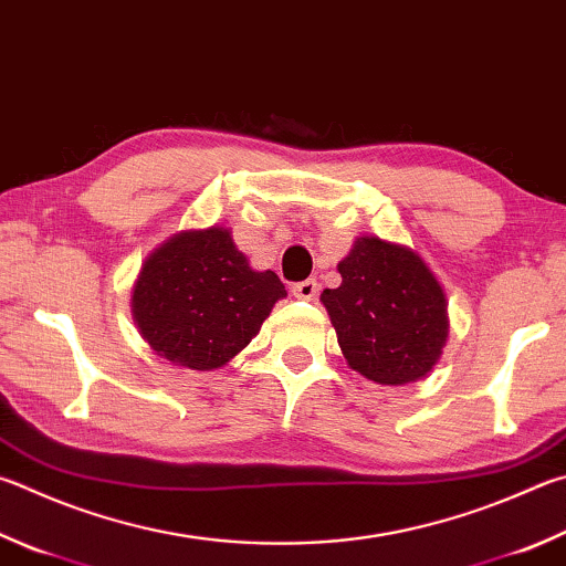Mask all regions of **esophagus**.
Wrapping results in <instances>:
<instances>
[{"instance_id":"1","label":"esophagus","mask_w":566,"mask_h":566,"mask_svg":"<svg viewBox=\"0 0 566 566\" xmlns=\"http://www.w3.org/2000/svg\"><path fill=\"white\" fill-rule=\"evenodd\" d=\"M316 292H318L316 280H304V282L292 284V294L296 296V300H314Z\"/></svg>"}]
</instances>
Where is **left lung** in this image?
Listing matches in <instances>:
<instances>
[{
    "label": "left lung",
    "mask_w": 566,
    "mask_h": 566,
    "mask_svg": "<svg viewBox=\"0 0 566 566\" xmlns=\"http://www.w3.org/2000/svg\"><path fill=\"white\" fill-rule=\"evenodd\" d=\"M342 286L322 304L346 364L384 386L423 378L448 342V302L436 274L403 244L364 234L338 262Z\"/></svg>",
    "instance_id": "1"
}]
</instances>
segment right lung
Returning a JSON list of instances; mask_svg holds the SVG:
<instances>
[{
    "label": "right lung",
    "instance_id": "right-lung-1",
    "mask_svg": "<svg viewBox=\"0 0 566 566\" xmlns=\"http://www.w3.org/2000/svg\"><path fill=\"white\" fill-rule=\"evenodd\" d=\"M286 296L272 270L254 272L230 230L172 234L143 262L130 312L140 336L170 364L212 371L260 334Z\"/></svg>",
    "mask_w": 566,
    "mask_h": 566
}]
</instances>
